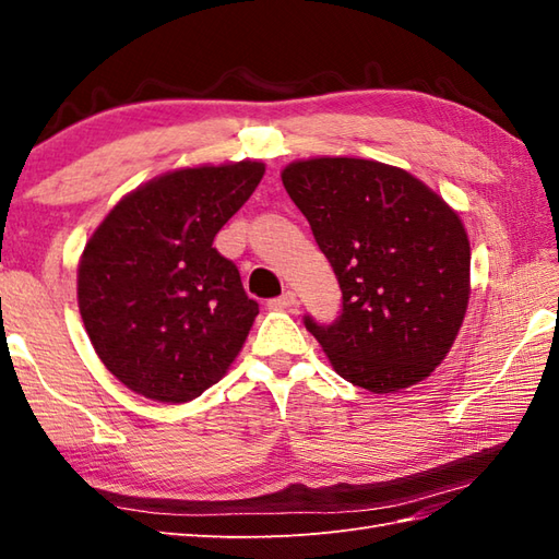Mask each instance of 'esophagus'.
Instances as JSON below:
<instances>
[{"instance_id": "1", "label": "esophagus", "mask_w": 559, "mask_h": 559, "mask_svg": "<svg viewBox=\"0 0 559 559\" xmlns=\"http://www.w3.org/2000/svg\"><path fill=\"white\" fill-rule=\"evenodd\" d=\"M298 305V298H295L293 290H286L283 295H278V298H273L269 302L271 310H290V307Z\"/></svg>"}]
</instances>
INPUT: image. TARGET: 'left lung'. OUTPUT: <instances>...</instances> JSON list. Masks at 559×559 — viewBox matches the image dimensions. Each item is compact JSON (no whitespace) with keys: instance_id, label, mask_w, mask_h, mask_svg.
<instances>
[{"instance_id":"8db88e82","label":"left lung","mask_w":559,"mask_h":559,"mask_svg":"<svg viewBox=\"0 0 559 559\" xmlns=\"http://www.w3.org/2000/svg\"><path fill=\"white\" fill-rule=\"evenodd\" d=\"M283 187L334 266L343 310L305 317L331 367L372 394H394L447 358L471 298V245L459 213L396 165L293 160Z\"/></svg>"}]
</instances>
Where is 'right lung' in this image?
Here are the masks:
<instances>
[{
	"label": "right lung",
	"instance_id": "add662e5",
	"mask_svg": "<svg viewBox=\"0 0 559 559\" xmlns=\"http://www.w3.org/2000/svg\"><path fill=\"white\" fill-rule=\"evenodd\" d=\"M264 170L247 158L158 175L117 201L88 237L79 312L103 365L134 394L187 403L240 355L259 305L213 237Z\"/></svg>",
	"mask_w": 559,
	"mask_h": 559
}]
</instances>
